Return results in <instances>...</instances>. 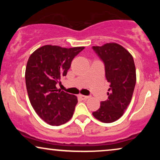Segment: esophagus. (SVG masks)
Returning <instances> with one entry per match:
<instances>
[{
  "label": "esophagus",
  "instance_id": "34e87169",
  "mask_svg": "<svg viewBox=\"0 0 160 160\" xmlns=\"http://www.w3.org/2000/svg\"><path fill=\"white\" fill-rule=\"evenodd\" d=\"M79 98H80L82 99V100H86V99H88L89 98V96H87V95H79Z\"/></svg>",
  "mask_w": 160,
  "mask_h": 160
}]
</instances>
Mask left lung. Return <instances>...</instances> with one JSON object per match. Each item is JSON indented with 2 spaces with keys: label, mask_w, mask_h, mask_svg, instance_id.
<instances>
[{
  "label": "left lung",
  "mask_w": 160,
  "mask_h": 160,
  "mask_svg": "<svg viewBox=\"0 0 160 160\" xmlns=\"http://www.w3.org/2000/svg\"><path fill=\"white\" fill-rule=\"evenodd\" d=\"M92 49L104 62L105 77L110 83L108 99L101 102L92 115L101 122L110 123L122 117L131 102L136 83L135 62L132 56L117 43L92 47Z\"/></svg>",
  "instance_id": "obj_1"
}]
</instances>
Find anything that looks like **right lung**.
Instances as JSON below:
<instances>
[{"label": "right lung", "mask_w": 160, "mask_h": 160, "mask_svg": "<svg viewBox=\"0 0 160 160\" xmlns=\"http://www.w3.org/2000/svg\"><path fill=\"white\" fill-rule=\"evenodd\" d=\"M83 49L45 45L28 60L25 84L29 100L37 114L47 123L60 126L72 117L78 98L57 89L56 84L66 76L72 60Z\"/></svg>", "instance_id": "add662e5"}]
</instances>
